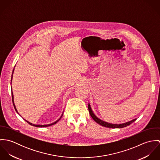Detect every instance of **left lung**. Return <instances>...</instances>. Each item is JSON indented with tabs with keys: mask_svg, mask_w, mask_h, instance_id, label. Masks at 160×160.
I'll use <instances>...</instances> for the list:
<instances>
[{
	"mask_svg": "<svg viewBox=\"0 0 160 160\" xmlns=\"http://www.w3.org/2000/svg\"><path fill=\"white\" fill-rule=\"evenodd\" d=\"M88 109H89V113L90 115L91 116L92 119L96 122H97L98 124H99L100 125L102 126H104V127H106V128H124V127H126L129 125H130L131 124H132L133 122H134L137 119H132L130 121H128V122H126L125 123H122V124H112V123H108L107 122H105V121H103L102 120H101L100 119H99L98 118H97L95 114L93 113L91 107V105L89 103L88 105Z\"/></svg>",
	"mask_w": 160,
	"mask_h": 160,
	"instance_id": "8db88e82",
	"label": "left lung"
}]
</instances>
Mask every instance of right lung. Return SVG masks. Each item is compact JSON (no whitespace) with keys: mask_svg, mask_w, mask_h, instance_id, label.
I'll list each match as a JSON object with an SVG mask.
<instances>
[{"mask_svg":"<svg viewBox=\"0 0 160 160\" xmlns=\"http://www.w3.org/2000/svg\"><path fill=\"white\" fill-rule=\"evenodd\" d=\"M13 71H14V69H13V72H12V78H11V84H12V78H13ZM11 91H12V102H13V106H14V108H15V111L18 113V114H19L18 113V111H17V108H16V107H15V103H14V100H13V92H12V86H11ZM62 116H63V114L61 116V117L57 120V121H56L55 122H53V123H51V124H44V125H40V124H32V123H31V122H29V121H28L27 120H26V119H24L28 124H29L30 125H31V126H35V127H38V128H44V127H48V126H52V125H53V124H56L60 119H61V118L62 117Z\"/></svg>","mask_w":160,"mask_h":160,"instance_id":"1","label":"right lung"}]
</instances>
